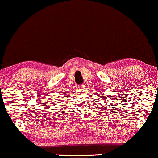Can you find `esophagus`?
<instances>
[{"mask_svg": "<svg viewBox=\"0 0 158 158\" xmlns=\"http://www.w3.org/2000/svg\"><path fill=\"white\" fill-rule=\"evenodd\" d=\"M84 87H85L84 84H81V85H79V89L83 90V89H84Z\"/></svg>", "mask_w": 158, "mask_h": 158, "instance_id": "1", "label": "esophagus"}]
</instances>
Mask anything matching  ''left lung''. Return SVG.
<instances>
[{"instance_id":"obj_1","label":"left lung","mask_w":158,"mask_h":158,"mask_svg":"<svg viewBox=\"0 0 158 158\" xmlns=\"http://www.w3.org/2000/svg\"><path fill=\"white\" fill-rule=\"evenodd\" d=\"M106 101H107V100H106Z\"/></svg>"}]
</instances>
